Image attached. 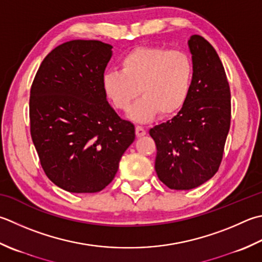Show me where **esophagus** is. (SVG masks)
I'll return each instance as SVG.
<instances>
[{
    "label": "esophagus",
    "mask_w": 262,
    "mask_h": 262,
    "mask_svg": "<svg viewBox=\"0 0 262 262\" xmlns=\"http://www.w3.org/2000/svg\"><path fill=\"white\" fill-rule=\"evenodd\" d=\"M135 130H136V136H137V137H142V136H144V135L146 134V129H145V128L140 126V125L136 126Z\"/></svg>",
    "instance_id": "esophagus-1"
}]
</instances>
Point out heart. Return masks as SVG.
<instances>
[{"label": "heart", "instance_id": "obj_1", "mask_svg": "<svg viewBox=\"0 0 262 262\" xmlns=\"http://www.w3.org/2000/svg\"><path fill=\"white\" fill-rule=\"evenodd\" d=\"M194 66L181 51L138 46L120 60V71H105L102 87L115 107L127 111L138 94L130 117L146 121L159 114L169 117L185 105L191 93Z\"/></svg>", "mask_w": 262, "mask_h": 262}]
</instances>
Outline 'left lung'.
I'll list each match as a JSON object with an SVG mask.
<instances>
[{
    "label": "left lung",
    "mask_w": 262,
    "mask_h": 262,
    "mask_svg": "<svg viewBox=\"0 0 262 262\" xmlns=\"http://www.w3.org/2000/svg\"><path fill=\"white\" fill-rule=\"evenodd\" d=\"M194 66L193 84L181 111L155 126L156 171L171 189L202 185L218 171L230 127V90L224 66L207 39L188 40Z\"/></svg>",
    "instance_id": "obj_1"
}]
</instances>
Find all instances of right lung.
Wrapping results in <instances>:
<instances>
[{
	"instance_id": "add662e5",
	"label": "right lung",
	"mask_w": 262,
	"mask_h": 262,
	"mask_svg": "<svg viewBox=\"0 0 262 262\" xmlns=\"http://www.w3.org/2000/svg\"><path fill=\"white\" fill-rule=\"evenodd\" d=\"M111 49L85 39L56 46L30 89V135L40 166L67 192L102 191L135 140V126L117 115L102 87Z\"/></svg>"
}]
</instances>
